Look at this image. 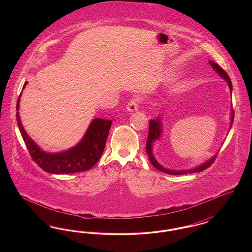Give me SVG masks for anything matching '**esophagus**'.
Segmentation results:
<instances>
[{
	"mask_svg": "<svg viewBox=\"0 0 252 252\" xmlns=\"http://www.w3.org/2000/svg\"><path fill=\"white\" fill-rule=\"evenodd\" d=\"M139 106H140V98L139 97H133L130 99V101L128 102L126 109L130 112H133V111L138 110Z\"/></svg>",
	"mask_w": 252,
	"mask_h": 252,
	"instance_id": "34e87169",
	"label": "esophagus"
}]
</instances>
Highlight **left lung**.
Wrapping results in <instances>:
<instances>
[{"instance_id": "1", "label": "left lung", "mask_w": 252, "mask_h": 252, "mask_svg": "<svg viewBox=\"0 0 252 252\" xmlns=\"http://www.w3.org/2000/svg\"><path fill=\"white\" fill-rule=\"evenodd\" d=\"M209 63L211 64V66L214 68V70L216 72H218V74L224 78L226 80V82H228V87L230 89V92H231V81H230V78L228 75V73L225 72L217 63H216L215 61H209ZM234 120V111L231 110V113H230V126L229 128L231 127L232 126V123ZM161 123L160 120L158 118H157L156 120H150L149 122V132H148V137H147V141H146V153L148 155V158L152 163V165L154 167L157 168L158 170L163 172V173H166L169 175H184V174H188V173H197V172H201L205 169H207L208 167H210L212 165V163L215 161V158L216 155L213 157L212 158H210L208 161L204 162L203 164L199 165L198 167L192 168L190 170H181V171H175V170H170V169H166V168L162 167L158 161L156 160V158L153 156V152H152V146L154 142L159 139L160 137V134H161Z\"/></svg>"}]
</instances>
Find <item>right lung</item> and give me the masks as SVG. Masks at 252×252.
Listing matches in <instances>:
<instances>
[{
  "label": "right lung",
  "mask_w": 252,
  "mask_h": 252,
  "mask_svg": "<svg viewBox=\"0 0 252 252\" xmlns=\"http://www.w3.org/2000/svg\"><path fill=\"white\" fill-rule=\"evenodd\" d=\"M26 84L27 82L24 83L23 89ZM20 97L21 95L17 101L16 113L18 126L30 156L39 167L47 173L58 175L87 171L95 165L104 152L112 121L94 119L79 144L60 153H46L36 145L24 130L18 111Z\"/></svg>",
  "instance_id": "1"
}]
</instances>
